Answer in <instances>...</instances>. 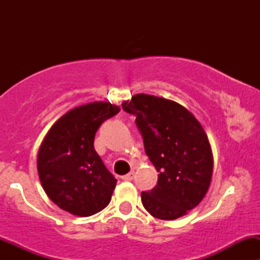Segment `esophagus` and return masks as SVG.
<instances>
[{
	"label": "esophagus",
	"mask_w": 260,
	"mask_h": 260,
	"mask_svg": "<svg viewBox=\"0 0 260 260\" xmlns=\"http://www.w3.org/2000/svg\"><path fill=\"white\" fill-rule=\"evenodd\" d=\"M133 176H135V174H133V172H129V174H127V175H124V176H122V180L131 181V180H133Z\"/></svg>",
	"instance_id": "esophagus-1"
}]
</instances>
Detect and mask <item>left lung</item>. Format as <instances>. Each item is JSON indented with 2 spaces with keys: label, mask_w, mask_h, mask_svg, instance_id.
<instances>
[{
  "label": "left lung",
  "mask_w": 260,
  "mask_h": 260,
  "mask_svg": "<svg viewBox=\"0 0 260 260\" xmlns=\"http://www.w3.org/2000/svg\"><path fill=\"white\" fill-rule=\"evenodd\" d=\"M136 124L149 161L159 172L157 185L141 193L152 216L175 220L200 204L211 182L212 152L203 125L174 101L136 94L122 104Z\"/></svg>",
  "instance_id": "left-lung-1"
}]
</instances>
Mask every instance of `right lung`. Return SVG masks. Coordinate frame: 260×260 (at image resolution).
<instances>
[{"label":"right lung","instance_id":"1","mask_svg":"<svg viewBox=\"0 0 260 260\" xmlns=\"http://www.w3.org/2000/svg\"><path fill=\"white\" fill-rule=\"evenodd\" d=\"M120 111L109 102L72 109L49 129L38 153L40 182L50 200L77 216H90L111 203L117 180L94 149L104 120Z\"/></svg>","mask_w":260,"mask_h":260}]
</instances>
